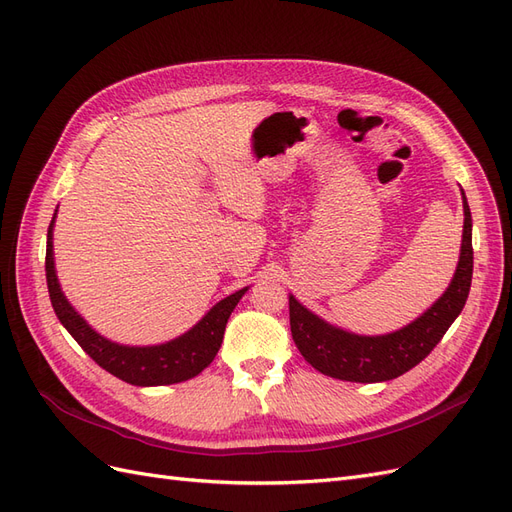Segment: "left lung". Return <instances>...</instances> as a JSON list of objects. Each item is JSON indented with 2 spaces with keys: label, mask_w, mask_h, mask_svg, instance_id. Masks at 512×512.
I'll return each mask as SVG.
<instances>
[{
  "label": "left lung",
  "mask_w": 512,
  "mask_h": 512,
  "mask_svg": "<svg viewBox=\"0 0 512 512\" xmlns=\"http://www.w3.org/2000/svg\"><path fill=\"white\" fill-rule=\"evenodd\" d=\"M463 194V192H461ZM463 241L451 286L406 329L363 337L335 329L290 297V331L305 361L320 374L348 382H384L406 374L436 348L461 314L472 284V215L463 194Z\"/></svg>",
  "instance_id": "obj_1"
}]
</instances>
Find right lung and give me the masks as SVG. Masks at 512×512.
<instances>
[{
    "label": "right lung",
    "instance_id": "right-lung-1",
    "mask_svg": "<svg viewBox=\"0 0 512 512\" xmlns=\"http://www.w3.org/2000/svg\"><path fill=\"white\" fill-rule=\"evenodd\" d=\"M53 222L55 218L51 220L49 235H46L44 262L49 297L59 322L64 324L68 333L102 369L128 384L160 386L190 380L198 376L200 371L215 359V354H218L222 346L226 322L247 288L220 301L194 329L173 339V342L145 348L119 346L115 342H108V339H104L91 329L89 324L74 312V307L66 301L64 292H61L53 262Z\"/></svg>",
    "mask_w": 512,
    "mask_h": 512
}]
</instances>
